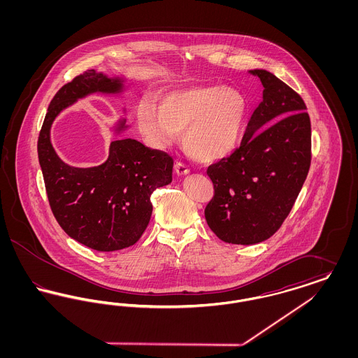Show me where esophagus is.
Here are the masks:
<instances>
[{
    "mask_svg": "<svg viewBox=\"0 0 358 358\" xmlns=\"http://www.w3.org/2000/svg\"><path fill=\"white\" fill-rule=\"evenodd\" d=\"M174 169H176V173L178 174V176H184V174H187L190 169L187 168V164H184V162H177L176 164V166H174Z\"/></svg>",
    "mask_w": 358,
    "mask_h": 358,
    "instance_id": "obj_1",
    "label": "esophagus"
}]
</instances>
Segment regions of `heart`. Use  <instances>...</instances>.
<instances>
[{"label":"heart","instance_id":"b5f03b06","mask_svg":"<svg viewBox=\"0 0 358 358\" xmlns=\"http://www.w3.org/2000/svg\"><path fill=\"white\" fill-rule=\"evenodd\" d=\"M247 117V102L225 85H193L164 94L157 103L138 104L136 123L149 145L164 149L184 131V145L194 158L212 162L234 153Z\"/></svg>","mask_w":358,"mask_h":358}]
</instances>
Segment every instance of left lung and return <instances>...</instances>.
Wrapping results in <instances>:
<instances>
[{
  "label": "left lung",
  "instance_id": "1",
  "mask_svg": "<svg viewBox=\"0 0 358 358\" xmlns=\"http://www.w3.org/2000/svg\"><path fill=\"white\" fill-rule=\"evenodd\" d=\"M263 90L240 146L209 165L213 197L205 219L217 238L250 245L271 238L289 216L311 164L306 104L291 87L254 69Z\"/></svg>",
  "mask_w": 358,
  "mask_h": 358
}]
</instances>
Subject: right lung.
I'll use <instances>...</instances> for the list:
<instances>
[{"label": "right lung", "instance_id": "1", "mask_svg": "<svg viewBox=\"0 0 358 358\" xmlns=\"http://www.w3.org/2000/svg\"><path fill=\"white\" fill-rule=\"evenodd\" d=\"M120 79L88 69L63 85L53 96L41 126L37 153L52 213L69 238L88 248L110 252L136 244L145 232L157 187L171 182L173 158L136 139L110 145L107 161L94 168H72L51 145L52 122L57 114L92 92L115 94ZM124 127L120 123L118 130Z\"/></svg>", "mask_w": 358, "mask_h": 358}]
</instances>
